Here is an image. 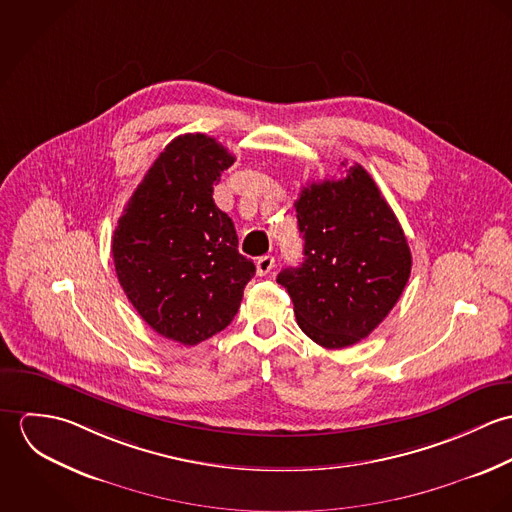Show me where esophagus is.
<instances>
[{
	"label": "esophagus",
	"mask_w": 512,
	"mask_h": 512,
	"mask_svg": "<svg viewBox=\"0 0 512 512\" xmlns=\"http://www.w3.org/2000/svg\"><path fill=\"white\" fill-rule=\"evenodd\" d=\"M274 266H276L274 256H262V258H258V262H256L258 276H266V274H270V272L274 270Z\"/></svg>",
	"instance_id": "34e87169"
}]
</instances>
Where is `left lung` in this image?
Instances as JSON below:
<instances>
[{
	"instance_id": "1",
	"label": "left lung",
	"mask_w": 512,
	"mask_h": 512,
	"mask_svg": "<svg viewBox=\"0 0 512 512\" xmlns=\"http://www.w3.org/2000/svg\"><path fill=\"white\" fill-rule=\"evenodd\" d=\"M345 165V163H343ZM303 262L278 274L301 331L325 349L368 337L404 292L412 254L365 167L303 187L295 201Z\"/></svg>"
}]
</instances>
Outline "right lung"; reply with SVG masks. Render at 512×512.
<instances>
[{
    "label": "right lung",
    "mask_w": 512,
    "mask_h": 512,
    "mask_svg": "<svg viewBox=\"0 0 512 512\" xmlns=\"http://www.w3.org/2000/svg\"><path fill=\"white\" fill-rule=\"evenodd\" d=\"M234 155L205 134L175 138L153 161L112 236L116 276L165 339L197 345L236 315L256 266L213 201Z\"/></svg>",
    "instance_id": "add662e5"
}]
</instances>
